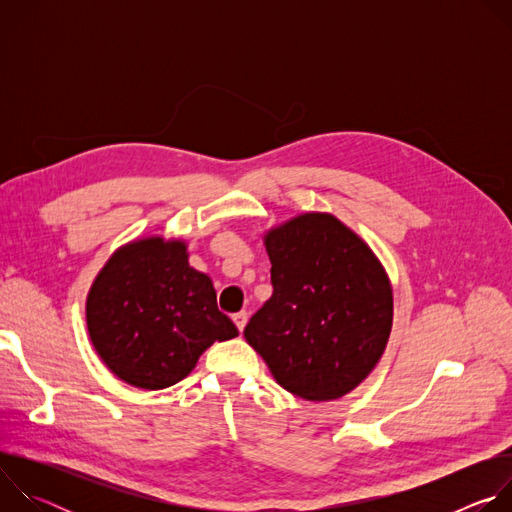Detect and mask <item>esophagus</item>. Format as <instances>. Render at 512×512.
<instances>
[{"instance_id":"obj_1","label":"esophagus","mask_w":512,"mask_h":512,"mask_svg":"<svg viewBox=\"0 0 512 512\" xmlns=\"http://www.w3.org/2000/svg\"><path fill=\"white\" fill-rule=\"evenodd\" d=\"M247 320H249V314H247V312H237V314H233V322L237 324L239 332H243V328H245Z\"/></svg>"}]
</instances>
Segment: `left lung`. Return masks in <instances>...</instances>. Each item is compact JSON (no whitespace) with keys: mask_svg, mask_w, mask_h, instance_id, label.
Segmentation results:
<instances>
[{"mask_svg":"<svg viewBox=\"0 0 512 512\" xmlns=\"http://www.w3.org/2000/svg\"><path fill=\"white\" fill-rule=\"evenodd\" d=\"M273 294L245 326L273 379L332 401L377 367L393 326V289L371 247L326 212L267 231Z\"/></svg>","mask_w":512,"mask_h":512,"instance_id":"8db88e82","label":"left lung"}]
</instances>
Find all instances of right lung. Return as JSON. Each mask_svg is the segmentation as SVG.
Returning <instances> with one entry per match:
<instances>
[{"label": "right lung", "mask_w": 512, "mask_h": 512, "mask_svg": "<svg viewBox=\"0 0 512 512\" xmlns=\"http://www.w3.org/2000/svg\"><path fill=\"white\" fill-rule=\"evenodd\" d=\"M87 328L107 369L127 385H176L212 344L239 336L216 306L208 275L184 241L148 237L117 249L87 296Z\"/></svg>", "instance_id": "add662e5"}]
</instances>
